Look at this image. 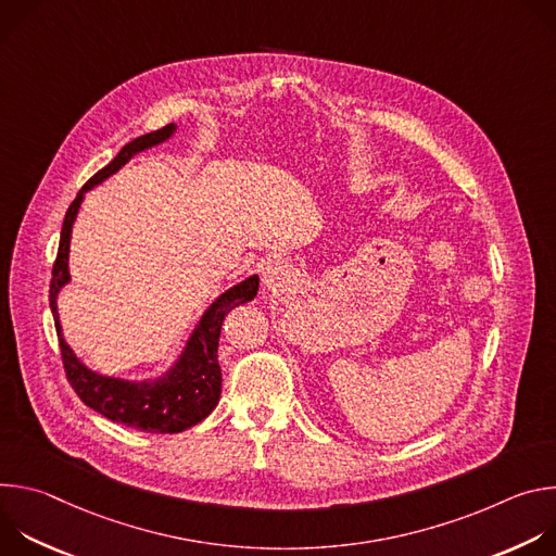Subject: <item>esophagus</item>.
I'll return each mask as SVG.
<instances>
[{
  "label": "esophagus",
  "instance_id": "esophagus-1",
  "mask_svg": "<svg viewBox=\"0 0 556 556\" xmlns=\"http://www.w3.org/2000/svg\"><path fill=\"white\" fill-rule=\"evenodd\" d=\"M290 281H292V268L286 262H281V260H270L262 268V283L268 290L286 288Z\"/></svg>",
  "mask_w": 556,
  "mask_h": 556
}]
</instances>
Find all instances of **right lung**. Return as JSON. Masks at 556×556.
Here are the masks:
<instances>
[{
    "label": "right lung",
    "instance_id": "obj_1",
    "mask_svg": "<svg viewBox=\"0 0 556 556\" xmlns=\"http://www.w3.org/2000/svg\"><path fill=\"white\" fill-rule=\"evenodd\" d=\"M178 131V125L172 123L163 129L144 134L127 142L114 161L94 174L84 189L76 193L74 202L70 204L63 228H61V242L56 262L52 268L50 281V309L54 316V326L59 334L61 356L65 365V374L74 391L78 393L90 409L99 412L101 416L147 431V433H180L198 422H202L219 403L222 393V369L217 363V345H219V330L224 324V316L240 303L253 301L260 290V275H251L244 281L230 286L224 290L200 316L193 332L189 334L185 348L180 350L178 358L169 365L167 371L144 380L118 378L108 376L74 354L67 345L59 319V294L72 281L70 277V240H72V226L76 222L78 208H81L86 193L92 191L97 185L114 176L123 169L131 157L140 151H147L155 144L167 142Z\"/></svg>",
    "mask_w": 556,
    "mask_h": 556
}]
</instances>
